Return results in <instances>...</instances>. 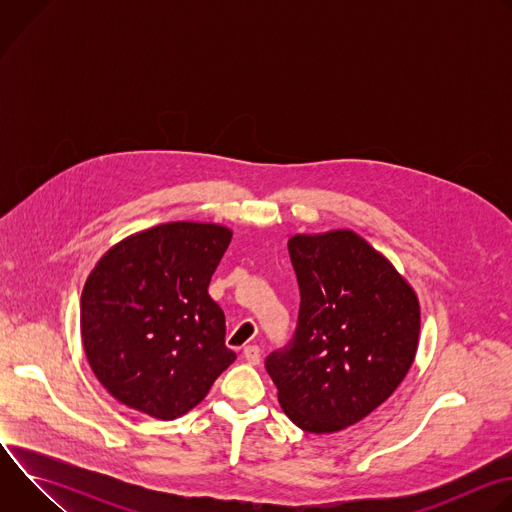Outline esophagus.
Instances as JSON below:
<instances>
[{
	"label": "esophagus",
	"mask_w": 512,
	"mask_h": 512,
	"mask_svg": "<svg viewBox=\"0 0 512 512\" xmlns=\"http://www.w3.org/2000/svg\"><path fill=\"white\" fill-rule=\"evenodd\" d=\"M243 356H245V360H247L249 364H259V360H261V348H259L257 344H247V346L243 348Z\"/></svg>",
	"instance_id": "1"
}]
</instances>
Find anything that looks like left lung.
Instances as JSON below:
<instances>
[{"mask_svg":"<svg viewBox=\"0 0 512 512\" xmlns=\"http://www.w3.org/2000/svg\"><path fill=\"white\" fill-rule=\"evenodd\" d=\"M300 285L294 338L265 369L285 415L310 433L367 417L401 385L419 340L411 285L352 231L287 241Z\"/></svg>","mask_w":512,"mask_h":512,"instance_id":"left-lung-1","label":"left lung"}]
</instances>
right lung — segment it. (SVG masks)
Returning a JSON list of instances; mask_svg holds the SVG:
<instances>
[{
    "mask_svg": "<svg viewBox=\"0 0 512 512\" xmlns=\"http://www.w3.org/2000/svg\"><path fill=\"white\" fill-rule=\"evenodd\" d=\"M233 233L210 223H168L111 247L81 296V336L101 385L156 419L196 407L237 358L208 283Z\"/></svg>",
    "mask_w": 512,
    "mask_h": 512,
    "instance_id": "add662e5",
    "label": "right lung"
}]
</instances>
